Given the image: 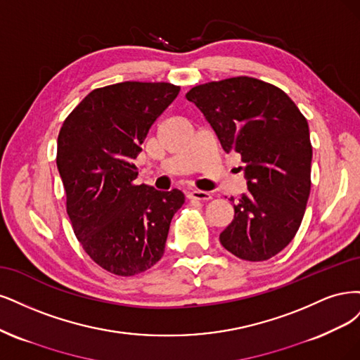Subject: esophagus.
Instances as JSON below:
<instances>
[{
	"mask_svg": "<svg viewBox=\"0 0 360 360\" xmlns=\"http://www.w3.org/2000/svg\"><path fill=\"white\" fill-rule=\"evenodd\" d=\"M188 199H193V200H202V202H206L211 199V194L206 193V191H200V190H193L188 193Z\"/></svg>",
	"mask_w": 360,
	"mask_h": 360,
	"instance_id": "34e87169",
	"label": "esophagus"
}]
</instances>
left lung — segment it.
<instances>
[{"mask_svg":"<svg viewBox=\"0 0 360 360\" xmlns=\"http://www.w3.org/2000/svg\"><path fill=\"white\" fill-rule=\"evenodd\" d=\"M202 110L226 153H238L248 190L235 202L221 245L248 262L283 251L302 223L311 190L312 146L307 118L283 89L238 76L185 94Z\"/></svg>","mask_w":360,"mask_h":360,"instance_id":"8db88e82","label":"left lung"}]
</instances>
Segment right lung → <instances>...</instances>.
Masks as SVG:
<instances>
[{"mask_svg": "<svg viewBox=\"0 0 360 360\" xmlns=\"http://www.w3.org/2000/svg\"><path fill=\"white\" fill-rule=\"evenodd\" d=\"M167 82H121L91 91L58 134L56 166L80 245L118 276L148 271L163 257L184 194L136 185L133 160L149 129L179 94Z\"/></svg>", "mask_w": 360, "mask_h": 360, "instance_id": "obj_1", "label": "right lung"}]
</instances>
